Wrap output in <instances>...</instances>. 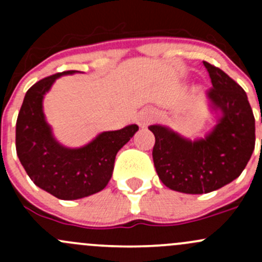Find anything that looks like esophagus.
I'll list each match as a JSON object with an SVG mask.
<instances>
[{
    "instance_id": "esophagus-1",
    "label": "esophagus",
    "mask_w": 262,
    "mask_h": 262,
    "mask_svg": "<svg viewBox=\"0 0 262 262\" xmlns=\"http://www.w3.org/2000/svg\"><path fill=\"white\" fill-rule=\"evenodd\" d=\"M153 118H155V115H153L152 110L144 109L138 114L137 123H138V125L142 126V128H146L148 124H150V121L153 120Z\"/></svg>"
}]
</instances>
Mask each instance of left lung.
<instances>
[{
    "label": "left lung",
    "instance_id": "1",
    "mask_svg": "<svg viewBox=\"0 0 262 262\" xmlns=\"http://www.w3.org/2000/svg\"><path fill=\"white\" fill-rule=\"evenodd\" d=\"M203 63L213 84L208 99L221 113L213 130L190 141L167 126H149L156 138L152 156L158 178L185 194H207L232 182L255 149V118L244 89L221 68Z\"/></svg>",
    "mask_w": 262,
    "mask_h": 262
}]
</instances>
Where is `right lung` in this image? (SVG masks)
<instances>
[{
  "label": "right lung",
  "instance_id": "obj_1",
  "mask_svg": "<svg viewBox=\"0 0 262 262\" xmlns=\"http://www.w3.org/2000/svg\"><path fill=\"white\" fill-rule=\"evenodd\" d=\"M64 71L43 78L24 97L16 121V153L36 186L62 200H76L101 191L110 181L115 156L138 130L132 124L120 130L104 132L81 148H67L53 137L43 113L44 95Z\"/></svg>",
  "mask_w": 262,
  "mask_h": 262
}]
</instances>
